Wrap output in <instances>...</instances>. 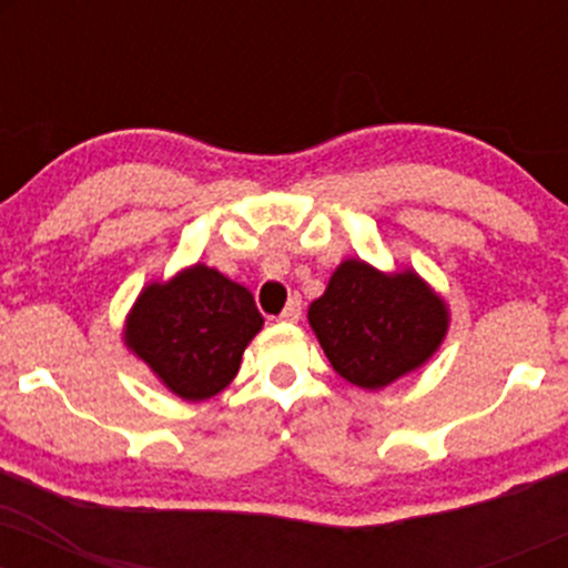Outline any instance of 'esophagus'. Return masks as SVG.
<instances>
[{
  "instance_id": "obj_1",
  "label": "esophagus",
  "mask_w": 568,
  "mask_h": 568,
  "mask_svg": "<svg viewBox=\"0 0 568 568\" xmlns=\"http://www.w3.org/2000/svg\"><path fill=\"white\" fill-rule=\"evenodd\" d=\"M298 317H302V298L293 296L291 302L285 304V310H283V315H280V321H285V323H296Z\"/></svg>"
}]
</instances>
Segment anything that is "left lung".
I'll use <instances>...</instances> for the list:
<instances>
[{
    "mask_svg": "<svg viewBox=\"0 0 568 568\" xmlns=\"http://www.w3.org/2000/svg\"><path fill=\"white\" fill-rule=\"evenodd\" d=\"M310 325L342 379L379 389L419 368L446 336V306L414 272L344 262L310 306Z\"/></svg>",
    "mask_w": 568,
    "mask_h": 568,
    "instance_id": "8db88e82",
    "label": "left lung"
}]
</instances>
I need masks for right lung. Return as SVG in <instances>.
<instances>
[{"mask_svg": "<svg viewBox=\"0 0 568 568\" xmlns=\"http://www.w3.org/2000/svg\"><path fill=\"white\" fill-rule=\"evenodd\" d=\"M262 325L251 291L197 264L141 293L128 344L175 395L205 400L237 376L243 349Z\"/></svg>", "mask_w": 568, "mask_h": 568, "instance_id": "right-lung-1", "label": "right lung"}]
</instances>
